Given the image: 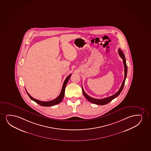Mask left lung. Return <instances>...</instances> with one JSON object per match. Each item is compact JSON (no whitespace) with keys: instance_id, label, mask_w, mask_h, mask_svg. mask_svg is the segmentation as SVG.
Here are the masks:
<instances>
[{"instance_id":"8db88e82","label":"left lung","mask_w":151,"mask_h":151,"mask_svg":"<svg viewBox=\"0 0 151 151\" xmlns=\"http://www.w3.org/2000/svg\"><path fill=\"white\" fill-rule=\"evenodd\" d=\"M118 52H119L120 56L122 58V59H123V63H124V78L123 82L122 83V86H120L119 90H118V91L116 94H114L113 95H112V96L108 97H106V98H104V99H95V98H92L90 96H88L85 93L84 90H83V89L82 88V92H83V94L84 95V97L86 98L87 100H88L89 101H90L91 102H92L93 104H98V105H100V106H102V105H104V104H108L110 101H111L114 98H115L118 96H119V95L120 94V93L122 92V90H123L124 83H125V79L127 78V65L126 64L125 56H124V55L123 52L121 50V49H119L118 50Z\"/></svg>"}]
</instances>
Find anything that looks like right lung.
<instances>
[{
	"label": "right lung",
	"instance_id": "add662e5",
	"mask_svg": "<svg viewBox=\"0 0 151 151\" xmlns=\"http://www.w3.org/2000/svg\"><path fill=\"white\" fill-rule=\"evenodd\" d=\"M71 75H72V74L69 75V76L67 77L66 79H65V81H64L63 84V88H62V90H61V91L60 94L59 96L57 97V98L55 99H54V100H51V101H40V100H37V99H36L35 98H33L27 92V93L28 96H29V98H31L32 100H33L35 102H36L37 104H38L39 105H40V106H55L56 104H59L63 100L64 95H65V86H66L67 83H68V81H69V79L70 78Z\"/></svg>",
	"mask_w": 151,
	"mask_h": 151
}]
</instances>
